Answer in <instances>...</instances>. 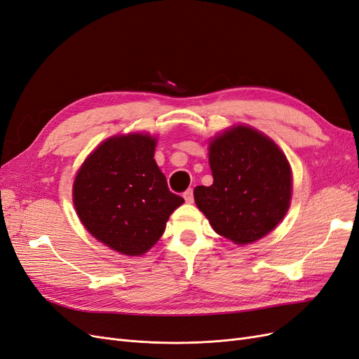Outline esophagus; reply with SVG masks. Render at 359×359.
Wrapping results in <instances>:
<instances>
[{
  "label": "esophagus",
  "mask_w": 359,
  "mask_h": 359,
  "mask_svg": "<svg viewBox=\"0 0 359 359\" xmlns=\"http://www.w3.org/2000/svg\"><path fill=\"white\" fill-rule=\"evenodd\" d=\"M182 196H184V199H186L187 203H193V201H194V198H193V189H189V190L184 191Z\"/></svg>",
  "instance_id": "34e87169"
}]
</instances>
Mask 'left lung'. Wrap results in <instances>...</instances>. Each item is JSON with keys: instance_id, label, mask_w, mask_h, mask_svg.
Segmentation results:
<instances>
[{"instance_id": "8db88e82", "label": "left lung", "mask_w": 359, "mask_h": 359, "mask_svg": "<svg viewBox=\"0 0 359 359\" xmlns=\"http://www.w3.org/2000/svg\"><path fill=\"white\" fill-rule=\"evenodd\" d=\"M210 166L214 181L194 189V202L217 233L245 245L283 220L292 170L273 139L248 126L232 127L211 140Z\"/></svg>"}]
</instances>
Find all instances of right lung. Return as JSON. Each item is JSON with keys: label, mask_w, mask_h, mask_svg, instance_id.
Instances as JSON below:
<instances>
[{"label": "right lung", "mask_w": 359, "mask_h": 359, "mask_svg": "<svg viewBox=\"0 0 359 359\" xmlns=\"http://www.w3.org/2000/svg\"><path fill=\"white\" fill-rule=\"evenodd\" d=\"M157 139L130 133L106 139L83 161L73 182L79 220L118 253H147L184 199L168 189L154 160Z\"/></svg>", "instance_id": "obj_1"}]
</instances>
